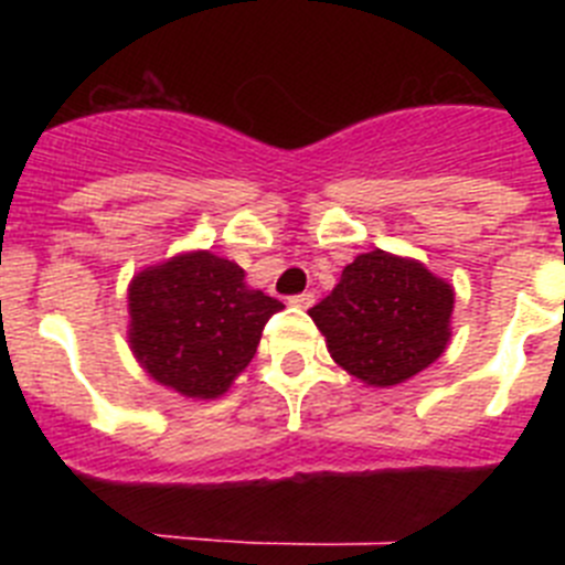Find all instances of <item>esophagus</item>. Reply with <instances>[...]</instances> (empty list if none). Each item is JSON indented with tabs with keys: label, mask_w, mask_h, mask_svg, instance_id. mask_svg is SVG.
<instances>
[{
	"label": "esophagus",
	"mask_w": 565,
	"mask_h": 565,
	"mask_svg": "<svg viewBox=\"0 0 565 565\" xmlns=\"http://www.w3.org/2000/svg\"><path fill=\"white\" fill-rule=\"evenodd\" d=\"M313 297H317L313 291H302V294H294V297H288V302H291V306H297V308H311Z\"/></svg>",
	"instance_id": "1"
}]
</instances>
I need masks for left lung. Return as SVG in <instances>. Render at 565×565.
Here are the masks:
<instances>
[{
    "label": "left lung",
    "mask_w": 565,
    "mask_h": 565,
    "mask_svg": "<svg viewBox=\"0 0 565 565\" xmlns=\"http://www.w3.org/2000/svg\"><path fill=\"white\" fill-rule=\"evenodd\" d=\"M308 313L333 362L362 382L391 387L444 353L452 288L416 259L376 248L344 266L339 286Z\"/></svg>",
    "instance_id": "obj_1"
}]
</instances>
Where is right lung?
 I'll list each match as a JSON object with an SVG mask.
<instances>
[{
	"label": "right lung",
	"mask_w": 565,
	"mask_h": 565,
	"mask_svg": "<svg viewBox=\"0 0 565 565\" xmlns=\"http://www.w3.org/2000/svg\"><path fill=\"white\" fill-rule=\"evenodd\" d=\"M282 302L246 286L237 263L212 252L181 254L129 286V342L154 382L192 398L228 391L257 353Z\"/></svg>",
	"instance_id": "add662e5"
}]
</instances>
